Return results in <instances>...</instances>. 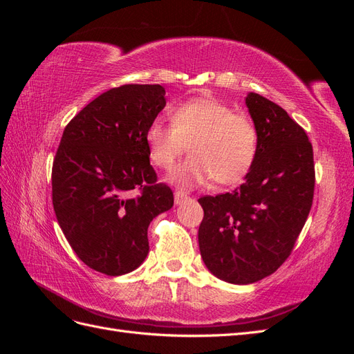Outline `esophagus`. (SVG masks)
<instances>
[{"instance_id": "1", "label": "esophagus", "mask_w": 354, "mask_h": 354, "mask_svg": "<svg viewBox=\"0 0 354 354\" xmlns=\"http://www.w3.org/2000/svg\"><path fill=\"white\" fill-rule=\"evenodd\" d=\"M189 199H190V196L187 194H185V192H181V190H177L174 194V202L177 203V205H180V203H183Z\"/></svg>"}]
</instances>
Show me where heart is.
<instances>
[{"label":"heart","mask_w":354,"mask_h":354,"mask_svg":"<svg viewBox=\"0 0 354 354\" xmlns=\"http://www.w3.org/2000/svg\"><path fill=\"white\" fill-rule=\"evenodd\" d=\"M171 122L155 120L145 133L149 158L169 169L186 149L190 155L168 177L180 187H195L214 180L234 185L251 171L259 153V130L248 115L212 97H196L176 104Z\"/></svg>","instance_id":"heart-1"}]
</instances>
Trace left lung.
<instances>
[{
  "label": "left lung",
  "mask_w": 354,
  "mask_h": 354,
  "mask_svg": "<svg viewBox=\"0 0 354 354\" xmlns=\"http://www.w3.org/2000/svg\"><path fill=\"white\" fill-rule=\"evenodd\" d=\"M259 130V153L238 189L202 196L198 239L218 279L246 285L274 273L291 255L313 203V147L279 104L257 93L245 99Z\"/></svg>",
  "instance_id": "left-lung-1"
}]
</instances>
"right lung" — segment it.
Segmentation results:
<instances>
[{"label":"right lung","mask_w":354,"mask_h":354,"mask_svg":"<svg viewBox=\"0 0 354 354\" xmlns=\"http://www.w3.org/2000/svg\"><path fill=\"white\" fill-rule=\"evenodd\" d=\"M159 84H127L95 97L63 131L53 160V207L78 259L108 276L130 273L149 252L147 227L174 205L156 183L145 133L165 108Z\"/></svg>","instance_id":"add662e5"}]
</instances>
